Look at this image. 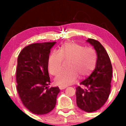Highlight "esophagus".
I'll return each mask as SVG.
<instances>
[{"mask_svg": "<svg viewBox=\"0 0 126 126\" xmlns=\"http://www.w3.org/2000/svg\"><path fill=\"white\" fill-rule=\"evenodd\" d=\"M67 86H59V89H65V88H67Z\"/></svg>", "mask_w": 126, "mask_h": 126, "instance_id": "esophagus-1", "label": "esophagus"}]
</instances>
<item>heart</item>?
I'll use <instances>...</instances> for the list:
<instances>
[{
	"instance_id": "b5f03b06",
	"label": "heart",
	"mask_w": 126,
	"mask_h": 126,
	"mask_svg": "<svg viewBox=\"0 0 126 126\" xmlns=\"http://www.w3.org/2000/svg\"><path fill=\"white\" fill-rule=\"evenodd\" d=\"M53 52L48 59V69L53 75H56L62 69L64 60L69 59V70L63 71L55 78V83L67 86L77 80L78 76L83 78L91 73L96 62V54L93 48H84L72 42L64 43L58 49Z\"/></svg>"
}]
</instances>
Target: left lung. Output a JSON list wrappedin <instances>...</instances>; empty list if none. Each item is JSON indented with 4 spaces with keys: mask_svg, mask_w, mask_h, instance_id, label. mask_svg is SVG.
Instances as JSON below:
<instances>
[{
    "mask_svg": "<svg viewBox=\"0 0 126 126\" xmlns=\"http://www.w3.org/2000/svg\"><path fill=\"white\" fill-rule=\"evenodd\" d=\"M86 41L96 51V65L91 75L80 82L83 87L76 88V102L80 109L93 112L101 108L109 97L112 67L108 53L98 41L91 38Z\"/></svg>",
    "mask_w": 126,
    "mask_h": 126,
    "instance_id": "obj_1",
    "label": "left lung"
}]
</instances>
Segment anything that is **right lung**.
Here are the masks:
<instances>
[{"label": "right lung", "mask_w": 126, "mask_h": 126, "mask_svg": "<svg viewBox=\"0 0 126 126\" xmlns=\"http://www.w3.org/2000/svg\"><path fill=\"white\" fill-rule=\"evenodd\" d=\"M56 42L34 43L25 47L18 57L16 89L24 106L33 113L47 114L55 107L58 87L48 88V66L50 49Z\"/></svg>", "instance_id": "right-lung-1"}]
</instances>
